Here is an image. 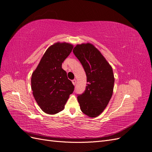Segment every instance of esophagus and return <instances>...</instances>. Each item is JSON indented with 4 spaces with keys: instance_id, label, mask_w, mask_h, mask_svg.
<instances>
[{
    "instance_id": "34e87169",
    "label": "esophagus",
    "mask_w": 152,
    "mask_h": 152,
    "mask_svg": "<svg viewBox=\"0 0 152 152\" xmlns=\"http://www.w3.org/2000/svg\"><path fill=\"white\" fill-rule=\"evenodd\" d=\"M72 82L74 85H75L76 83V80H72Z\"/></svg>"
}]
</instances>
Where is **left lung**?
<instances>
[{"mask_svg": "<svg viewBox=\"0 0 152 152\" xmlns=\"http://www.w3.org/2000/svg\"><path fill=\"white\" fill-rule=\"evenodd\" d=\"M73 53L83 65L88 82L85 92L77 98L80 109L88 117L96 118L103 112L113 94V70L91 43L77 44Z\"/></svg>", "mask_w": 152, "mask_h": 152, "instance_id": "1", "label": "left lung"}]
</instances>
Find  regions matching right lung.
<instances>
[{
	"instance_id": "add662e5",
	"label": "right lung",
	"mask_w": 152,
	"mask_h": 152,
	"mask_svg": "<svg viewBox=\"0 0 152 152\" xmlns=\"http://www.w3.org/2000/svg\"><path fill=\"white\" fill-rule=\"evenodd\" d=\"M74 48L66 42H56L46 50L31 76L33 94L45 113L55 114L64 109L74 86L61 65Z\"/></svg>"
}]
</instances>
